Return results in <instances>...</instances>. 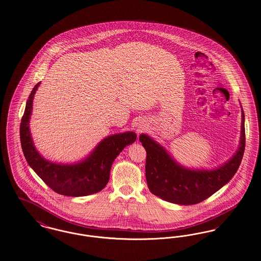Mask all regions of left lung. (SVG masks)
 Wrapping results in <instances>:
<instances>
[{"instance_id": "1", "label": "left lung", "mask_w": 261, "mask_h": 261, "mask_svg": "<svg viewBox=\"0 0 261 261\" xmlns=\"http://www.w3.org/2000/svg\"><path fill=\"white\" fill-rule=\"evenodd\" d=\"M139 140L147 153L145 175L150 192L171 203L196 204L219 191L238 171L246 146L245 113L242 108L238 149L227 162L213 169H192L179 164L164 146L148 135L141 134Z\"/></svg>"}]
</instances>
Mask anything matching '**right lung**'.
<instances>
[{"instance_id":"obj_1","label":"right lung","mask_w":261,"mask_h":261,"mask_svg":"<svg viewBox=\"0 0 261 261\" xmlns=\"http://www.w3.org/2000/svg\"><path fill=\"white\" fill-rule=\"evenodd\" d=\"M32 89L21 119L19 135L24 157L31 169L54 192L67 196H86L102 191L109 181L111 167L124 147L134 143L137 134L124 132L103 138L85 158L70 163L47 160L36 149L29 129L33 98L40 85Z\"/></svg>"}]
</instances>
